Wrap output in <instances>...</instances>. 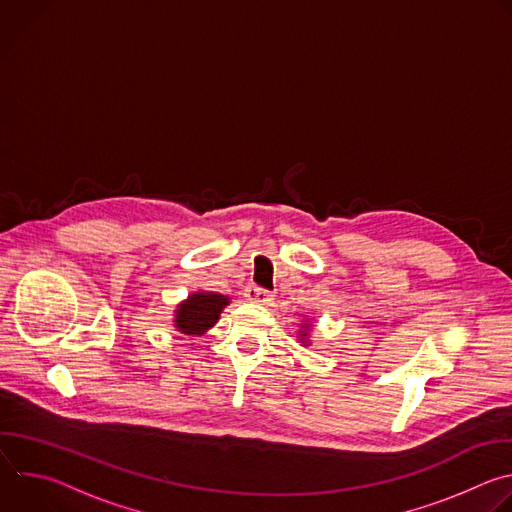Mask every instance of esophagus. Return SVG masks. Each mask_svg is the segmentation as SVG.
<instances>
[{
  "instance_id": "1",
  "label": "esophagus",
  "mask_w": 512,
  "mask_h": 512,
  "mask_svg": "<svg viewBox=\"0 0 512 512\" xmlns=\"http://www.w3.org/2000/svg\"><path fill=\"white\" fill-rule=\"evenodd\" d=\"M245 300H247V302H253V304L265 306V304H269V302L273 300V296L269 294L267 289H263V287H259V285H249V287L245 289Z\"/></svg>"
}]
</instances>
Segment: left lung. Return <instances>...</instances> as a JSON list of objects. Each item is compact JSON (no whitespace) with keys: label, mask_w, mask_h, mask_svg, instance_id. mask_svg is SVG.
Segmentation results:
<instances>
[{"label":"left lung","mask_w":512,"mask_h":512,"mask_svg":"<svg viewBox=\"0 0 512 512\" xmlns=\"http://www.w3.org/2000/svg\"><path fill=\"white\" fill-rule=\"evenodd\" d=\"M304 336H306V334H304Z\"/></svg>","instance_id":"8db88e82"}]
</instances>
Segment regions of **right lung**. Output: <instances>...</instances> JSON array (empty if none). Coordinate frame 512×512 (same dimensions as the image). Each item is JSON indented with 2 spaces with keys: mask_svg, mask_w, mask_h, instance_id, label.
Wrapping results in <instances>:
<instances>
[{
  "mask_svg": "<svg viewBox=\"0 0 512 512\" xmlns=\"http://www.w3.org/2000/svg\"><path fill=\"white\" fill-rule=\"evenodd\" d=\"M229 300L221 294H194L176 310V326L184 334H204L216 320Z\"/></svg>",
  "mask_w": 512,
  "mask_h": 512,
  "instance_id": "add662e5",
  "label": "right lung"
}]
</instances>
